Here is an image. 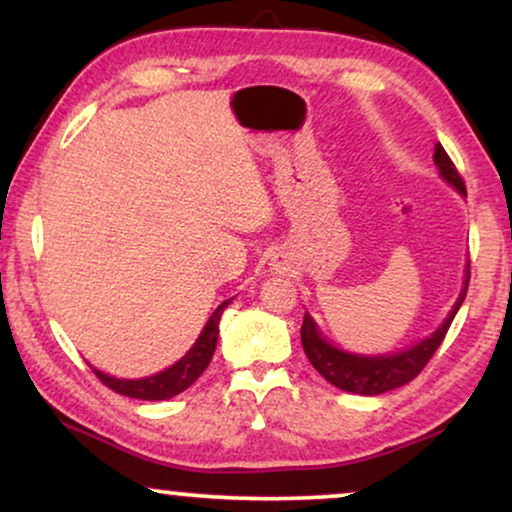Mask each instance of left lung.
Returning a JSON list of instances; mask_svg holds the SVG:
<instances>
[{
	"label": "left lung",
	"mask_w": 512,
	"mask_h": 512,
	"mask_svg": "<svg viewBox=\"0 0 512 512\" xmlns=\"http://www.w3.org/2000/svg\"><path fill=\"white\" fill-rule=\"evenodd\" d=\"M433 161L435 166L440 168V175L445 177L449 185H452L459 194H466V185H463L459 170H456V166L447 156L445 149H442L440 142L435 145ZM468 281H470V271H466V283H463V290L459 299H456L454 309L449 311L445 323H442L431 337L421 339V342L414 344L412 349L391 353V356H358V353L337 349V346H332L327 339H323V335L318 332V327L313 323L309 313H304L302 346H304L306 358H309V363L316 367V370L323 374L332 386L342 388V391H349V393L379 395V393L393 391V388L398 386L410 384V381L424 370L428 360L433 358V353L438 351L442 339H445L456 311H459L463 299H466Z\"/></svg>",
	"instance_id": "obj_1"
}]
</instances>
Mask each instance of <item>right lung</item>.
<instances>
[{
	"label": "right lung",
	"mask_w": 512,
	"mask_h": 512,
	"mask_svg": "<svg viewBox=\"0 0 512 512\" xmlns=\"http://www.w3.org/2000/svg\"><path fill=\"white\" fill-rule=\"evenodd\" d=\"M231 304V299L222 302L217 306L213 316L208 318L206 327L196 339L192 349L187 351L185 358L177 360L175 365H170L168 370H163L159 374H152V377L145 379H117V377H109V374L93 370L95 377H98L102 384L107 388H112L114 393L128 395V398H138V400H168L173 395L182 393L185 388H189L194 384L196 379L201 377L203 370H206L210 358H213L215 346H217V335H220V318L222 311L227 309Z\"/></svg>",
	"instance_id": "right-lung-1"
}]
</instances>
